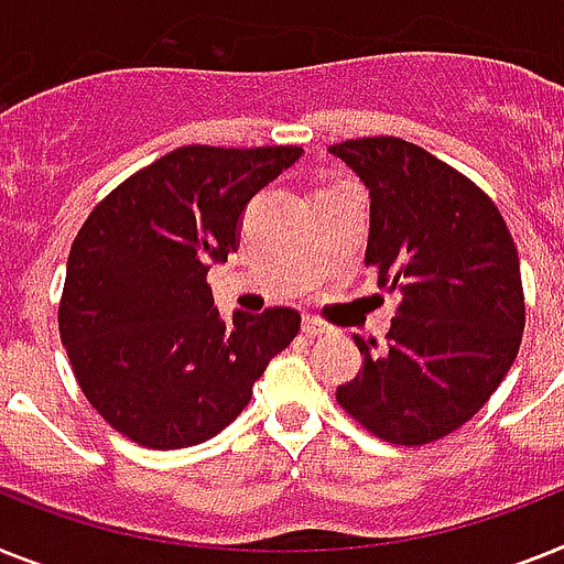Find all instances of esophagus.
Here are the masks:
<instances>
[{
    "instance_id": "1",
    "label": "esophagus",
    "mask_w": 564,
    "mask_h": 564,
    "mask_svg": "<svg viewBox=\"0 0 564 564\" xmlns=\"http://www.w3.org/2000/svg\"><path fill=\"white\" fill-rule=\"evenodd\" d=\"M302 332L308 334V337H323V334H328V325L319 323L316 316H305L302 319Z\"/></svg>"
}]
</instances>
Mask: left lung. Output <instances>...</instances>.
Segmentation results:
<instances>
[{"instance_id": "8db88e82", "label": "left lung", "mask_w": 564, "mask_h": 564, "mask_svg": "<svg viewBox=\"0 0 564 564\" xmlns=\"http://www.w3.org/2000/svg\"><path fill=\"white\" fill-rule=\"evenodd\" d=\"M332 152L369 187L366 264L400 293L386 343L355 337L362 369L337 403L380 441L432 444L476 415L519 355L513 236L476 181L423 147L377 134Z\"/></svg>"}]
</instances>
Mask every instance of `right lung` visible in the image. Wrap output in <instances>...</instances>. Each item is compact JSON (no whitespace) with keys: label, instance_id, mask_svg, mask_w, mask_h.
<instances>
[{"label":"right lung","instance_id":"add662e5","mask_svg":"<svg viewBox=\"0 0 564 564\" xmlns=\"http://www.w3.org/2000/svg\"><path fill=\"white\" fill-rule=\"evenodd\" d=\"M300 147L193 143L118 184L83 221L59 296V337L97 415L149 449L202 444L236 421L300 311L221 323L207 271L236 250L241 209Z\"/></svg>","mask_w":564,"mask_h":564}]
</instances>
